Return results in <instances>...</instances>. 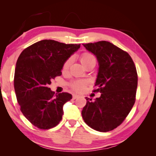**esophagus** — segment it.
Listing matches in <instances>:
<instances>
[{
    "mask_svg": "<svg viewBox=\"0 0 156 156\" xmlns=\"http://www.w3.org/2000/svg\"><path fill=\"white\" fill-rule=\"evenodd\" d=\"M78 97V95H76V94H73V97H72V98H73V100H75V99H76Z\"/></svg>",
    "mask_w": 156,
    "mask_h": 156,
    "instance_id": "obj_1",
    "label": "esophagus"
}]
</instances>
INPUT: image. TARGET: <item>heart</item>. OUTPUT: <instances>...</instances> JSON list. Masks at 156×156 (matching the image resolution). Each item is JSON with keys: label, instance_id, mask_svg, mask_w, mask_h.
I'll return each mask as SVG.
<instances>
[{"label": "heart", "instance_id": "1", "mask_svg": "<svg viewBox=\"0 0 156 156\" xmlns=\"http://www.w3.org/2000/svg\"><path fill=\"white\" fill-rule=\"evenodd\" d=\"M80 61L84 67H86L87 65L91 63H96V58L93 54H90V53L85 52L83 53V54L80 56ZM72 62V59L69 58L65 62L62 66V71H67ZM88 84V81L87 80H76L73 81V83H71L70 86L73 90L77 92H81L83 91L84 89H85L87 84Z\"/></svg>", "mask_w": 156, "mask_h": 156}]
</instances>
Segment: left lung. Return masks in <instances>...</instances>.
<instances>
[{"mask_svg":"<svg viewBox=\"0 0 156 156\" xmlns=\"http://www.w3.org/2000/svg\"><path fill=\"white\" fill-rule=\"evenodd\" d=\"M96 56L99 69L93 92L101 96L87 98L82 116L87 125L100 132L112 131L125 120L136 101L138 74L126 51L108 41L83 44Z\"/></svg>","mask_w":156,"mask_h":156,"instance_id":"left-lung-1","label":"left lung"}]
</instances>
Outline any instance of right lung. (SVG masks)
Wrapping results in <instances>:
<instances>
[{
    "label": "right lung",
    "mask_w": 156,
    "mask_h": 156,
    "mask_svg": "<svg viewBox=\"0 0 156 156\" xmlns=\"http://www.w3.org/2000/svg\"><path fill=\"white\" fill-rule=\"evenodd\" d=\"M80 44H65L43 40L21 52L16 65L14 85L17 101L25 117L36 127L49 129L62 120L63 105L72 94H55L48 87L61 76L63 64Z\"/></svg>",
    "instance_id": "obj_1"
}]
</instances>
